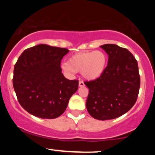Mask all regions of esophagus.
<instances>
[{
	"instance_id": "1",
	"label": "esophagus",
	"mask_w": 155,
	"mask_h": 155,
	"mask_svg": "<svg viewBox=\"0 0 155 155\" xmlns=\"http://www.w3.org/2000/svg\"><path fill=\"white\" fill-rule=\"evenodd\" d=\"M79 87H84V82H83L82 81H79Z\"/></svg>"
}]
</instances>
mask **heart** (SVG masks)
<instances>
[{
  "mask_svg": "<svg viewBox=\"0 0 155 155\" xmlns=\"http://www.w3.org/2000/svg\"><path fill=\"white\" fill-rule=\"evenodd\" d=\"M107 65V56L102 51L76 53L64 63V70L71 73L81 72L84 79L92 81L104 74Z\"/></svg>",
  "mask_w": 155,
  "mask_h": 155,
  "instance_id": "obj_1",
  "label": "heart"
}]
</instances>
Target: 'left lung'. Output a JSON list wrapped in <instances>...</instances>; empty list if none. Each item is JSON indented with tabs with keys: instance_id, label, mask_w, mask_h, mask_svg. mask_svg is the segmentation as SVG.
<instances>
[{
	"instance_id": "obj_1",
	"label": "left lung",
	"mask_w": 155,
	"mask_h": 155,
	"mask_svg": "<svg viewBox=\"0 0 155 155\" xmlns=\"http://www.w3.org/2000/svg\"><path fill=\"white\" fill-rule=\"evenodd\" d=\"M101 47L108 55V65L100 77L84 82L89 88L86 106L96 120H113L136 104L140 88L138 63L125 48L111 44Z\"/></svg>"
}]
</instances>
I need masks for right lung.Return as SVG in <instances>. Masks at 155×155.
<instances>
[{
	"mask_svg": "<svg viewBox=\"0 0 155 155\" xmlns=\"http://www.w3.org/2000/svg\"><path fill=\"white\" fill-rule=\"evenodd\" d=\"M65 48L39 44L22 53L14 68L13 86L21 106L32 115L54 119L63 114L79 81L63 76Z\"/></svg>",
	"mask_w": 155,
	"mask_h": 155,
	"instance_id": "1",
	"label": "right lung"
}]
</instances>
